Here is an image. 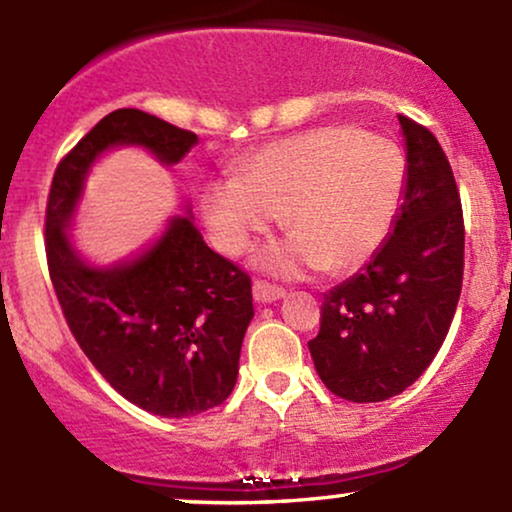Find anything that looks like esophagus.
<instances>
[{"label": "esophagus", "instance_id": "34e87169", "mask_svg": "<svg viewBox=\"0 0 512 512\" xmlns=\"http://www.w3.org/2000/svg\"><path fill=\"white\" fill-rule=\"evenodd\" d=\"M285 295L283 288H278V285H271L266 283V280H254V300L256 302H276Z\"/></svg>", "mask_w": 512, "mask_h": 512}]
</instances>
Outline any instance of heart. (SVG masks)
<instances>
[{
  "label": "heart",
  "instance_id": "b5f03b06",
  "mask_svg": "<svg viewBox=\"0 0 512 512\" xmlns=\"http://www.w3.org/2000/svg\"><path fill=\"white\" fill-rule=\"evenodd\" d=\"M405 185L398 146L349 126H327L263 146L239 178L205 190L202 212L214 244L241 254L280 217L293 239L266 251L263 266L344 273L386 239Z\"/></svg>",
  "mask_w": 512,
  "mask_h": 512
}]
</instances>
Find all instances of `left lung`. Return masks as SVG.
<instances>
[{"label":"left lung","instance_id":"8db88e82","mask_svg":"<svg viewBox=\"0 0 512 512\" xmlns=\"http://www.w3.org/2000/svg\"><path fill=\"white\" fill-rule=\"evenodd\" d=\"M408 175L393 234L324 295L310 354L322 383L378 403L422 376L454 320L464 280V212L447 153L427 126L400 117Z\"/></svg>","mask_w":512,"mask_h":512}]
</instances>
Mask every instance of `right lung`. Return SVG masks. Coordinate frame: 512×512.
Here are the masks:
<instances>
[{"instance_id": "add662e5", "label": "right lung", "mask_w": 512, "mask_h": 512, "mask_svg": "<svg viewBox=\"0 0 512 512\" xmlns=\"http://www.w3.org/2000/svg\"><path fill=\"white\" fill-rule=\"evenodd\" d=\"M197 136L141 109H117L60 158L46 202V261L60 310L92 366L119 395L153 415L192 417L234 390L251 276L214 254L188 217L170 222L153 249L124 266L90 268L65 224L90 163L117 144H139L178 163Z\"/></svg>"}]
</instances>
